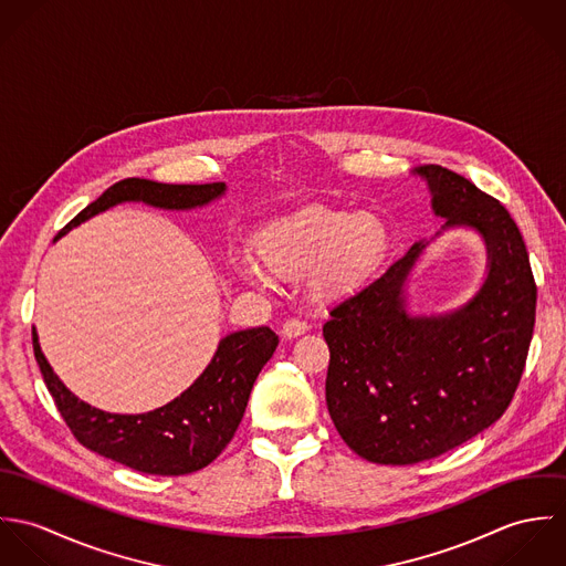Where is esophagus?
I'll use <instances>...</instances> for the list:
<instances>
[{"label":"esophagus","instance_id":"34e87169","mask_svg":"<svg viewBox=\"0 0 566 566\" xmlns=\"http://www.w3.org/2000/svg\"><path fill=\"white\" fill-rule=\"evenodd\" d=\"M307 328H310V326H307L305 321H301V318H290V321H285V324H283L281 333H283V337H298V335H303Z\"/></svg>","mask_w":566,"mask_h":566}]
</instances>
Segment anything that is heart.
I'll return each instance as SVG.
<instances>
[{
	"instance_id": "b5f03b06",
	"label": "heart",
	"mask_w": 566,
	"mask_h": 566,
	"mask_svg": "<svg viewBox=\"0 0 566 566\" xmlns=\"http://www.w3.org/2000/svg\"><path fill=\"white\" fill-rule=\"evenodd\" d=\"M388 245V227L373 213L310 209L265 227L252 250L272 276H310L318 298L335 301L359 292L375 276ZM262 271L256 265L242 268L245 279L268 285L270 276Z\"/></svg>"
}]
</instances>
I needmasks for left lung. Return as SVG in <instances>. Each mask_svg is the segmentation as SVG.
Masks as SVG:
<instances>
[{
  "label": "left lung",
  "instance_id": "left-lung-1",
  "mask_svg": "<svg viewBox=\"0 0 566 566\" xmlns=\"http://www.w3.org/2000/svg\"><path fill=\"white\" fill-rule=\"evenodd\" d=\"M433 211L488 245V279L462 310L409 316L403 283L424 243L331 310L326 405L342 440L375 464H418L471 440L518 388L536 321V283L507 209L469 178L420 165Z\"/></svg>",
  "mask_w": 566,
  "mask_h": 566
}]
</instances>
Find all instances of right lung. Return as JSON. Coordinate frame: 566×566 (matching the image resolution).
Instances as JSON below:
<instances>
[{"instance_id": "1", "label": "right lung", "mask_w": 566, "mask_h": 566, "mask_svg": "<svg viewBox=\"0 0 566 566\" xmlns=\"http://www.w3.org/2000/svg\"><path fill=\"white\" fill-rule=\"evenodd\" d=\"M227 189L224 182L165 185L146 178H124L56 235L119 202H146L161 209L202 207ZM279 335L268 326L227 335L205 373L171 403L155 411L108 413L76 399L54 375L32 331L34 357L63 420L82 447L148 475H187L209 467L235 436L250 390L261 368L276 350Z\"/></svg>"}]
</instances>
